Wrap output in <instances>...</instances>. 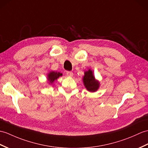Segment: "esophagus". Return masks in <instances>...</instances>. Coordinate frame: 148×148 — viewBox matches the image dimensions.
Masks as SVG:
<instances>
[{"label": "esophagus", "instance_id": "obj_1", "mask_svg": "<svg viewBox=\"0 0 148 148\" xmlns=\"http://www.w3.org/2000/svg\"><path fill=\"white\" fill-rule=\"evenodd\" d=\"M66 74L67 76H69V77H73V73L71 71H67L66 72Z\"/></svg>", "mask_w": 148, "mask_h": 148}]
</instances>
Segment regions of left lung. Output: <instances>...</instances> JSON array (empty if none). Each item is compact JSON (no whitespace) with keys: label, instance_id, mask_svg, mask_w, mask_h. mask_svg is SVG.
Returning a JSON list of instances; mask_svg holds the SVG:
<instances>
[{"label":"left lung","instance_id":"8db88e82","mask_svg":"<svg viewBox=\"0 0 148 148\" xmlns=\"http://www.w3.org/2000/svg\"><path fill=\"white\" fill-rule=\"evenodd\" d=\"M83 82L86 88L90 92H95L99 88V82L95 80L92 72L90 69L84 73Z\"/></svg>","mask_w":148,"mask_h":148}]
</instances>
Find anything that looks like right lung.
Instances as JSON below:
<instances>
[{"instance_id":"obj_1","label":"right lung","mask_w":148,"mask_h":148,"mask_svg":"<svg viewBox=\"0 0 148 148\" xmlns=\"http://www.w3.org/2000/svg\"><path fill=\"white\" fill-rule=\"evenodd\" d=\"M62 74L60 73H57V72H50L48 75V79L49 81V82L51 84L55 81L57 79V78L62 76Z\"/></svg>"}]
</instances>
